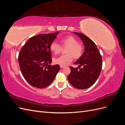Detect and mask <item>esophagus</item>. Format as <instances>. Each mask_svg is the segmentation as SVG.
<instances>
[{"label":"esophagus","instance_id":"34e87169","mask_svg":"<svg viewBox=\"0 0 125 125\" xmlns=\"http://www.w3.org/2000/svg\"><path fill=\"white\" fill-rule=\"evenodd\" d=\"M60 68H63L64 67V66H60Z\"/></svg>","mask_w":125,"mask_h":125}]
</instances>
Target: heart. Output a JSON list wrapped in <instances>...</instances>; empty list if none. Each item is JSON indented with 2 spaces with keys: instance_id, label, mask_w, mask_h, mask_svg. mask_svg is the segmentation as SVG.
<instances>
[{
  "instance_id": "b5f03b06",
  "label": "heart",
  "mask_w": 125,
  "mask_h": 125,
  "mask_svg": "<svg viewBox=\"0 0 125 125\" xmlns=\"http://www.w3.org/2000/svg\"><path fill=\"white\" fill-rule=\"evenodd\" d=\"M63 46H68L66 52L67 54L62 55L54 59V62L60 66H66L71 62L73 57L78 58L82 55V47L78 44V41L72 36H68L62 40ZM51 50L55 54H58L62 50V46L56 42H52L50 46Z\"/></svg>"
}]
</instances>
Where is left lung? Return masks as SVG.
<instances>
[{"label":"left lung","instance_id":"left-lung-1","mask_svg":"<svg viewBox=\"0 0 125 125\" xmlns=\"http://www.w3.org/2000/svg\"><path fill=\"white\" fill-rule=\"evenodd\" d=\"M74 33L81 40L84 50L81 56L74 63L78 65L80 69L70 67L71 73L68 76V80L74 88L85 89L91 86L99 78L102 59L95 44L91 40L82 33L75 32Z\"/></svg>","mask_w":125,"mask_h":125}]
</instances>
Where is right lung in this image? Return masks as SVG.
Returning a JSON list of instances; mask_svg holds the SVG:
<instances>
[{"instance_id":"1","label":"right lung","mask_w":125,"mask_h":125,"mask_svg":"<svg viewBox=\"0 0 125 125\" xmlns=\"http://www.w3.org/2000/svg\"><path fill=\"white\" fill-rule=\"evenodd\" d=\"M60 32L39 34L30 38L19 55L21 73L29 83L44 88L53 81L60 70L59 65L52 66L50 46Z\"/></svg>"}]
</instances>
